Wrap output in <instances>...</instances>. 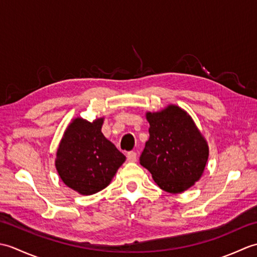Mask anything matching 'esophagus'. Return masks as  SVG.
Segmentation results:
<instances>
[{"instance_id": "1", "label": "esophagus", "mask_w": 257, "mask_h": 257, "mask_svg": "<svg viewBox=\"0 0 257 257\" xmlns=\"http://www.w3.org/2000/svg\"><path fill=\"white\" fill-rule=\"evenodd\" d=\"M127 160H128L129 162H136V161H137V152H135V151L128 152Z\"/></svg>"}]
</instances>
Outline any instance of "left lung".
I'll list each match as a JSON object with an SVG mask.
<instances>
[{"label":"left lung","mask_w":257,"mask_h":257,"mask_svg":"<svg viewBox=\"0 0 257 257\" xmlns=\"http://www.w3.org/2000/svg\"><path fill=\"white\" fill-rule=\"evenodd\" d=\"M150 124L149 140L140 156L159 188L182 193L204 172L209 146L190 114L177 105L146 113Z\"/></svg>","instance_id":"obj_1"}]
</instances>
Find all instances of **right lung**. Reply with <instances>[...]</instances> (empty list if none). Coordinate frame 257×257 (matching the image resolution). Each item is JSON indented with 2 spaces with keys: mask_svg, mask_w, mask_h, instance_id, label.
<instances>
[{
  "mask_svg": "<svg viewBox=\"0 0 257 257\" xmlns=\"http://www.w3.org/2000/svg\"><path fill=\"white\" fill-rule=\"evenodd\" d=\"M103 117L74 118L56 152L55 167L68 188L91 195L108 187L125 157L101 133Z\"/></svg>",
  "mask_w": 257,
  "mask_h": 257,
  "instance_id": "1",
  "label": "right lung"
}]
</instances>
